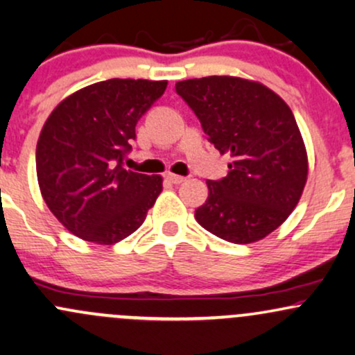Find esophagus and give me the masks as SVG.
<instances>
[{"mask_svg": "<svg viewBox=\"0 0 355 355\" xmlns=\"http://www.w3.org/2000/svg\"><path fill=\"white\" fill-rule=\"evenodd\" d=\"M166 178H168L172 183H175V185H178V183H183L187 180V178L182 177V175H175V173H168L166 175Z\"/></svg>", "mask_w": 355, "mask_h": 355, "instance_id": "obj_1", "label": "esophagus"}]
</instances>
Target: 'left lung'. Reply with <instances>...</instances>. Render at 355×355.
I'll list each match as a JSON object with an SVG mask.
<instances>
[{"label": "left lung", "mask_w": 355, "mask_h": 355, "mask_svg": "<svg viewBox=\"0 0 355 355\" xmlns=\"http://www.w3.org/2000/svg\"><path fill=\"white\" fill-rule=\"evenodd\" d=\"M175 89L210 144L232 157L227 177L207 182L197 222L232 243L267 237L292 214L307 182V152L292 110L270 88L237 76L178 81Z\"/></svg>", "instance_id": "left-lung-1"}]
</instances>
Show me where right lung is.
<instances>
[{
    "label": "right lung",
    "mask_w": 355,
    "mask_h": 355,
    "mask_svg": "<svg viewBox=\"0 0 355 355\" xmlns=\"http://www.w3.org/2000/svg\"><path fill=\"white\" fill-rule=\"evenodd\" d=\"M166 81L112 78L64 98L44 121L36 175L51 214L76 237L113 245L145 222L160 175L123 168L135 126Z\"/></svg>",
    "instance_id": "right-lung-1"
}]
</instances>
